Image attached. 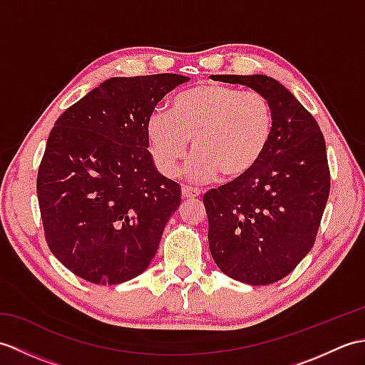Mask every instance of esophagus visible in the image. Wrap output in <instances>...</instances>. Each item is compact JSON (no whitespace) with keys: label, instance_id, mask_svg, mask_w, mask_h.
<instances>
[{"label":"esophagus","instance_id":"34e87169","mask_svg":"<svg viewBox=\"0 0 365 365\" xmlns=\"http://www.w3.org/2000/svg\"><path fill=\"white\" fill-rule=\"evenodd\" d=\"M182 196L185 199H195V197L200 196V191L195 190V188H190V187H183L182 188Z\"/></svg>","mask_w":365,"mask_h":365}]
</instances>
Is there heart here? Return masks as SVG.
I'll return each instance as SVG.
<instances>
[{
    "label": "heart",
    "mask_w": 365,
    "mask_h": 365,
    "mask_svg": "<svg viewBox=\"0 0 365 365\" xmlns=\"http://www.w3.org/2000/svg\"><path fill=\"white\" fill-rule=\"evenodd\" d=\"M274 130V110L259 92H245L221 83H202L178 92L169 114L157 111L147 120V143L161 174L175 175L188 152L191 180L221 175L237 182L257 168Z\"/></svg>",
    "instance_id": "heart-1"
}]
</instances>
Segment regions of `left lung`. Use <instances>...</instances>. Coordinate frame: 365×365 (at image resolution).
<instances>
[{"mask_svg": "<svg viewBox=\"0 0 365 365\" xmlns=\"http://www.w3.org/2000/svg\"><path fill=\"white\" fill-rule=\"evenodd\" d=\"M265 96L274 110L268 150L252 173L204 195L208 245L224 274L250 285L281 281L315 243L329 196L327 144L314 115L267 75H212Z\"/></svg>", "mask_w": 365, "mask_h": 365, "instance_id": "8db88e82", "label": "left lung"}]
</instances>
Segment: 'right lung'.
<instances>
[{"label": "right lung", "instance_id": "right-lung-1", "mask_svg": "<svg viewBox=\"0 0 365 365\" xmlns=\"http://www.w3.org/2000/svg\"><path fill=\"white\" fill-rule=\"evenodd\" d=\"M175 73L115 76L59 115L37 174L45 240L66 268L102 285L144 273L180 205L147 150V120Z\"/></svg>", "mask_w": 365, "mask_h": 365}]
</instances>
